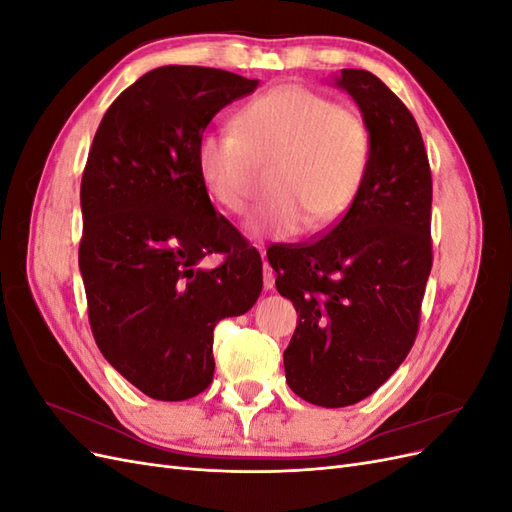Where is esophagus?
Instances as JSON below:
<instances>
[{"label":"esophagus","instance_id":"esophagus-1","mask_svg":"<svg viewBox=\"0 0 512 512\" xmlns=\"http://www.w3.org/2000/svg\"><path fill=\"white\" fill-rule=\"evenodd\" d=\"M262 286H265V290H273L275 286V273L269 267L267 260H265V269H262Z\"/></svg>","mask_w":512,"mask_h":512}]
</instances>
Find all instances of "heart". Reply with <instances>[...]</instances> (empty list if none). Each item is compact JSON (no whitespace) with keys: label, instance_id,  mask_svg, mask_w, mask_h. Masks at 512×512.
<instances>
[{"label":"heart","instance_id":"heart-1","mask_svg":"<svg viewBox=\"0 0 512 512\" xmlns=\"http://www.w3.org/2000/svg\"><path fill=\"white\" fill-rule=\"evenodd\" d=\"M365 121L333 98L301 85H280L252 98L232 130L196 138L194 166L215 205L241 213L250 196L252 158L275 156L273 194L245 222L252 237L290 239L314 224L327 228L354 205L369 168Z\"/></svg>","mask_w":512,"mask_h":512}]
</instances>
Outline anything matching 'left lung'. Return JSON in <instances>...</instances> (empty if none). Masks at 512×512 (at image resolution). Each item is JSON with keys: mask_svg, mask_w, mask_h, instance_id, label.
<instances>
[{"mask_svg": "<svg viewBox=\"0 0 512 512\" xmlns=\"http://www.w3.org/2000/svg\"><path fill=\"white\" fill-rule=\"evenodd\" d=\"M333 81L369 130L361 194L318 241L267 252L277 292L299 314L284 350L286 382L322 408L369 397L404 363L431 271V170L421 130L376 74L346 68Z\"/></svg>", "mask_w": 512, "mask_h": 512, "instance_id": "1", "label": "left lung"}]
</instances>
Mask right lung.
<instances>
[{
	"mask_svg": "<svg viewBox=\"0 0 512 512\" xmlns=\"http://www.w3.org/2000/svg\"><path fill=\"white\" fill-rule=\"evenodd\" d=\"M258 87L218 68L162 66L108 106L81 181L89 324L104 359L151 399L183 401L213 380V329L258 301L262 260L215 213L196 138ZM224 253L205 270L199 260Z\"/></svg>",
	"mask_w": 512,
	"mask_h": 512,
	"instance_id": "1",
	"label": "right lung"
}]
</instances>
